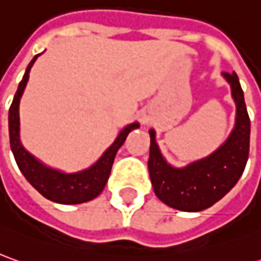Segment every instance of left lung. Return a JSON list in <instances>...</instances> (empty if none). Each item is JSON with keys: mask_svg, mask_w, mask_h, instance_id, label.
Instances as JSON below:
<instances>
[{"mask_svg": "<svg viewBox=\"0 0 261 261\" xmlns=\"http://www.w3.org/2000/svg\"><path fill=\"white\" fill-rule=\"evenodd\" d=\"M231 86V95L237 107L236 125L225 143L212 154L173 167L162 156L156 143V133L150 130L148 173L158 198L185 212H198L212 206L236 186L247 163L250 150V118L244 94L236 72L222 73Z\"/></svg>", "mask_w": 261, "mask_h": 261, "instance_id": "obj_1", "label": "left lung"}]
</instances>
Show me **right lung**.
I'll return each mask as SVG.
<instances>
[{
  "label": "right lung",
  "mask_w": 261,
  "mask_h": 261,
  "mask_svg": "<svg viewBox=\"0 0 261 261\" xmlns=\"http://www.w3.org/2000/svg\"><path fill=\"white\" fill-rule=\"evenodd\" d=\"M39 56V55H37ZM37 56H34L25 69L23 79L18 85V89L14 95L13 103L10 107L8 113V130H10V146L13 150L14 159L17 162V166L21 170L24 177L30 182L36 191L47 198L49 201L58 203H82L88 202L96 198L102 192L105 184L111 173L114 159L118 151V148L124 144L128 133L134 128H139V122L128 124L124 127L118 137L113 144L105 150L99 160L82 172L76 173H63L60 170L44 166L41 162L32 156L20 141V117H18V105L20 98L24 92V88L29 81V73L33 63L36 62Z\"/></svg>",
  "instance_id": "obj_1"
}]
</instances>
